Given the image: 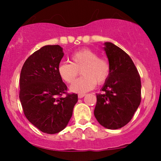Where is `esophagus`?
Instances as JSON below:
<instances>
[{
	"label": "esophagus",
	"instance_id": "obj_1",
	"mask_svg": "<svg viewBox=\"0 0 161 161\" xmlns=\"http://www.w3.org/2000/svg\"><path fill=\"white\" fill-rule=\"evenodd\" d=\"M85 96H86V95H85V94H79L78 97H79V98H82V97H85Z\"/></svg>",
	"mask_w": 161,
	"mask_h": 161
}]
</instances>
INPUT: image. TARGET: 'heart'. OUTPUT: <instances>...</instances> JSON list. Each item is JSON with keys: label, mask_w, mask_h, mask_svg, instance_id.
<instances>
[{"label": "heart", "mask_w": 161, "mask_h": 161, "mask_svg": "<svg viewBox=\"0 0 161 161\" xmlns=\"http://www.w3.org/2000/svg\"><path fill=\"white\" fill-rule=\"evenodd\" d=\"M82 72V77L70 86L75 93L83 94L93 89L97 84L108 80L111 73V65L107 58L89 48H83L71 55V63L62 62L58 66V73L64 82L71 84Z\"/></svg>", "instance_id": "1"}]
</instances>
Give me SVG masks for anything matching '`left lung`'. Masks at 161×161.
Listing matches in <instances>:
<instances>
[{
  "label": "left lung",
  "mask_w": 161,
  "mask_h": 161,
  "mask_svg": "<svg viewBox=\"0 0 161 161\" xmlns=\"http://www.w3.org/2000/svg\"><path fill=\"white\" fill-rule=\"evenodd\" d=\"M104 51L111 65L110 77L97 94L95 118L105 128H122L133 117L141 103V78L131 57L110 42Z\"/></svg>",
  "instance_id": "1"
}]
</instances>
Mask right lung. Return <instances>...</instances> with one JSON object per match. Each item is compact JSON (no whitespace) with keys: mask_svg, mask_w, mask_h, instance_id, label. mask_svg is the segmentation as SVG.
<instances>
[{"mask_svg":"<svg viewBox=\"0 0 161 161\" xmlns=\"http://www.w3.org/2000/svg\"><path fill=\"white\" fill-rule=\"evenodd\" d=\"M64 57L60 45H46L25 63L19 77V100L25 117L47 134L60 132L73 115L78 95L67 93L59 75L58 66ZM65 94V97H62Z\"/></svg>","mask_w":161,"mask_h":161,"instance_id":"1","label":"right lung"}]
</instances>
